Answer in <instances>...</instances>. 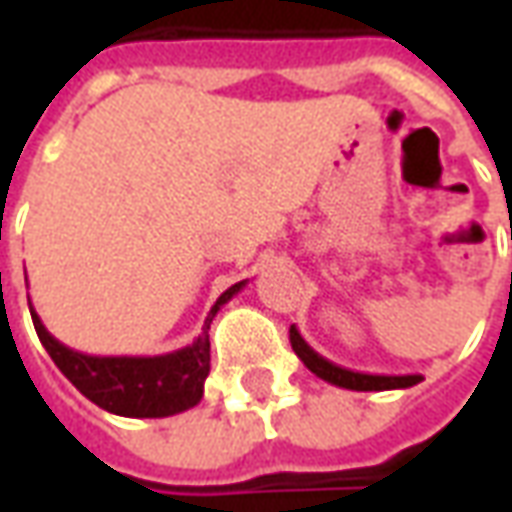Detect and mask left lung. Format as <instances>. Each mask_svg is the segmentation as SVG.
<instances>
[{
    "mask_svg": "<svg viewBox=\"0 0 512 512\" xmlns=\"http://www.w3.org/2000/svg\"><path fill=\"white\" fill-rule=\"evenodd\" d=\"M290 345L299 356L304 367L315 373L323 381H329L334 386H343V389H354V392H384V389H408L422 381V376H370V373H356L348 367H340L323 359L318 351H312L307 340L301 337L296 326H290Z\"/></svg>",
    "mask_w": 512,
    "mask_h": 512,
    "instance_id": "obj_1",
    "label": "left lung"
}]
</instances>
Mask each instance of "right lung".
<instances>
[{
	"mask_svg": "<svg viewBox=\"0 0 512 512\" xmlns=\"http://www.w3.org/2000/svg\"><path fill=\"white\" fill-rule=\"evenodd\" d=\"M244 282H235L216 299V304L205 318L202 334L186 348L161 356H90L62 345L49 329L43 326L35 307L32 323L40 343L49 351L54 365L60 367L62 376L68 378L87 400L101 406L117 417H172L186 408L197 406L202 400L205 378L211 373V329L216 312L233 299Z\"/></svg>",
	"mask_w": 512,
	"mask_h": 512,
	"instance_id": "1",
	"label": "right lung"
}]
</instances>
